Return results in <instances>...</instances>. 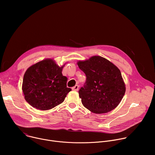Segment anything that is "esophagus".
Segmentation results:
<instances>
[{"label": "esophagus", "instance_id": "esophagus-1", "mask_svg": "<svg viewBox=\"0 0 155 155\" xmlns=\"http://www.w3.org/2000/svg\"><path fill=\"white\" fill-rule=\"evenodd\" d=\"M78 88H79V86H78V85H75V86H74L73 87H72V90H74V91H77L78 90Z\"/></svg>", "mask_w": 155, "mask_h": 155}]
</instances>
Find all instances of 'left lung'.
I'll list each match as a JSON object with an SVG mask.
<instances>
[{"label":"left lung","instance_id":"1","mask_svg":"<svg viewBox=\"0 0 155 155\" xmlns=\"http://www.w3.org/2000/svg\"><path fill=\"white\" fill-rule=\"evenodd\" d=\"M86 80L79 90L82 104L93 113L112 111L121 101L126 85L120 69L107 59L94 56L77 62Z\"/></svg>","mask_w":155,"mask_h":155}]
</instances>
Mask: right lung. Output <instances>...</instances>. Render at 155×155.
Segmentation results:
<instances>
[{
	"instance_id": "1",
	"label": "right lung",
	"mask_w": 155,
	"mask_h": 155,
	"mask_svg": "<svg viewBox=\"0 0 155 155\" xmlns=\"http://www.w3.org/2000/svg\"><path fill=\"white\" fill-rule=\"evenodd\" d=\"M64 65L59 66L52 59H45L27 69L22 90L25 100L32 107L48 110L64 102L72 90L67 87L68 78L62 74Z\"/></svg>"
}]
</instances>
